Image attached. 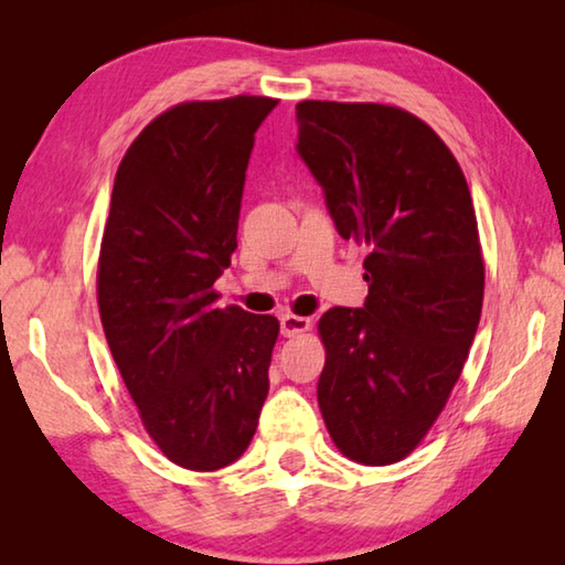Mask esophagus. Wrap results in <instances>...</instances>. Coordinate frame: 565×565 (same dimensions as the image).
<instances>
[{
	"mask_svg": "<svg viewBox=\"0 0 565 565\" xmlns=\"http://www.w3.org/2000/svg\"><path fill=\"white\" fill-rule=\"evenodd\" d=\"M281 323V337L291 339V337H299V333L309 331L311 329V321L306 317H294V313H284V317L279 319Z\"/></svg>",
	"mask_w": 565,
	"mask_h": 565,
	"instance_id": "obj_1",
	"label": "esophagus"
}]
</instances>
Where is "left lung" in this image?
Wrapping results in <instances>:
<instances>
[{
    "label": "left lung",
    "mask_w": 565,
    "mask_h": 565,
    "mask_svg": "<svg viewBox=\"0 0 565 565\" xmlns=\"http://www.w3.org/2000/svg\"><path fill=\"white\" fill-rule=\"evenodd\" d=\"M296 121L333 226L369 248L366 301L319 321L321 416L351 461L396 463L441 414L481 319L471 191L438 134L404 109L299 102Z\"/></svg>",
    "instance_id": "8db88e82"
}]
</instances>
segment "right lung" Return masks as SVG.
<instances>
[{
  "label": "right lung",
  "mask_w": 565,
  "mask_h": 565,
  "mask_svg": "<svg viewBox=\"0 0 565 565\" xmlns=\"http://www.w3.org/2000/svg\"><path fill=\"white\" fill-rule=\"evenodd\" d=\"M269 97L186 102L134 139L102 236V327L141 424L191 471L234 463L269 394L279 321L216 309Z\"/></svg>",
  "instance_id": "right-lung-1"
}]
</instances>
